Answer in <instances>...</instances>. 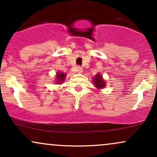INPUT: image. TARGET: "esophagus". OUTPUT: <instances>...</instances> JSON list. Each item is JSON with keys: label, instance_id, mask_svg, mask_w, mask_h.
Listing matches in <instances>:
<instances>
[{"label": "esophagus", "instance_id": "esophagus-1", "mask_svg": "<svg viewBox=\"0 0 157 157\" xmlns=\"http://www.w3.org/2000/svg\"><path fill=\"white\" fill-rule=\"evenodd\" d=\"M75 71H77L78 73H82V67H80V66H77V67L75 68Z\"/></svg>", "mask_w": 157, "mask_h": 157}]
</instances>
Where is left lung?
<instances>
[{
    "mask_svg": "<svg viewBox=\"0 0 157 157\" xmlns=\"http://www.w3.org/2000/svg\"><path fill=\"white\" fill-rule=\"evenodd\" d=\"M94 83L97 88H100V89H102L104 86H105V81L103 80L102 76L100 75H96L94 78Z\"/></svg>",
    "mask_w": 157,
    "mask_h": 157,
    "instance_id": "left-lung-1",
    "label": "left lung"
}]
</instances>
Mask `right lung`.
<instances>
[{"instance_id": "add662e5", "label": "right lung", "mask_w": 157, "mask_h": 157, "mask_svg": "<svg viewBox=\"0 0 157 157\" xmlns=\"http://www.w3.org/2000/svg\"><path fill=\"white\" fill-rule=\"evenodd\" d=\"M66 75L63 72H59L57 74V83H61V82L64 80Z\"/></svg>"}]
</instances>
